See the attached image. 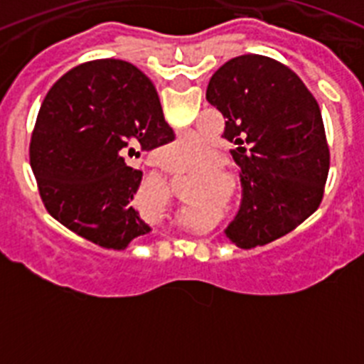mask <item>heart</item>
I'll use <instances>...</instances> for the list:
<instances>
[{"mask_svg": "<svg viewBox=\"0 0 364 364\" xmlns=\"http://www.w3.org/2000/svg\"><path fill=\"white\" fill-rule=\"evenodd\" d=\"M202 142L197 138H184V140H178L176 144H173L171 147L166 149V156L171 160L176 166L184 167L193 156H198L202 151Z\"/></svg>", "mask_w": 364, "mask_h": 364, "instance_id": "heart-1", "label": "heart"}]
</instances>
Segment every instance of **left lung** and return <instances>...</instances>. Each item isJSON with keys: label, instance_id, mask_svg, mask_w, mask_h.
I'll return each instance as SVG.
<instances>
[{"label": "left lung", "instance_id": "left-lung-1", "mask_svg": "<svg viewBox=\"0 0 364 364\" xmlns=\"http://www.w3.org/2000/svg\"><path fill=\"white\" fill-rule=\"evenodd\" d=\"M205 98L226 118L222 136L240 166L242 202L226 237L250 250L290 233L319 208L330 167L317 100L290 67L260 54L224 63Z\"/></svg>", "mask_w": 364, "mask_h": 364}]
</instances>
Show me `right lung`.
I'll use <instances>...</instances> for the list:
<instances>
[{
  "label": "right lung",
  "mask_w": 364,
  "mask_h": 364,
  "mask_svg": "<svg viewBox=\"0 0 364 364\" xmlns=\"http://www.w3.org/2000/svg\"><path fill=\"white\" fill-rule=\"evenodd\" d=\"M173 140L142 70L122 60L74 67L50 87L32 131L31 166L41 200L83 239L124 250L151 231L134 208L142 171L127 166L125 154Z\"/></svg>",
  "instance_id": "obj_1"
}]
</instances>
